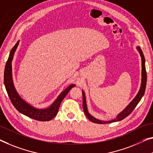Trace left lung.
<instances>
[{
	"instance_id": "obj_1",
	"label": "left lung",
	"mask_w": 153,
	"mask_h": 153,
	"mask_svg": "<svg viewBox=\"0 0 153 153\" xmlns=\"http://www.w3.org/2000/svg\"><path fill=\"white\" fill-rule=\"evenodd\" d=\"M137 50L139 51V53L141 56V58H142V83H141V86L140 88V90L137 94V95L135 96V97L133 98V100L129 103V104L126 106L124 109L122 111L120 114H117L116 118L114 120H107V121H104V120H98L94 116H91V115L88 112V107H87V104H86V99H85V92L83 90H82V93H83V111L85 116L87 117L90 120V121L92 122V123H97V124H109V123H114V122H118L122 120L125 118L126 117H127L129 114H131V112L133 111V109H135V107L137 106V105L139 103L140 100L142 99L143 96L144 94L145 90H146V81H147V74H146V67H145V58L144 56V54H143L142 50H141L140 46H137Z\"/></svg>"
}]
</instances>
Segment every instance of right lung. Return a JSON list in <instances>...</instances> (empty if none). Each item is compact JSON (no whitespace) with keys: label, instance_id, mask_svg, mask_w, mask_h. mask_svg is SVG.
<instances>
[{"label":"right lung","instance_id":"right-lung-1","mask_svg":"<svg viewBox=\"0 0 153 153\" xmlns=\"http://www.w3.org/2000/svg\"><path fill=\"white\" fill-rule=\"evenodd\" d=\"M19 42L15 44L9 53L7 62L6 63L5 68L4 72V83L7 92L10 100L15 107L16 109L21 114L25 115L30 118L36 120L38 121H49L55 117L57 114L59 108L62 103L63 98L69 92V91L75 86L74 84H72L68 88L63 90L56 100L53 102V104L50 107L46 109H37L29 103L26 102L25 100L20 97V95L16 91L15 87H14L13 78H12V66H11V62H12L14 53H15L16 48L19 44Z\"/></svg>","mask_w":153,"mask_h":153}]
</instances>
